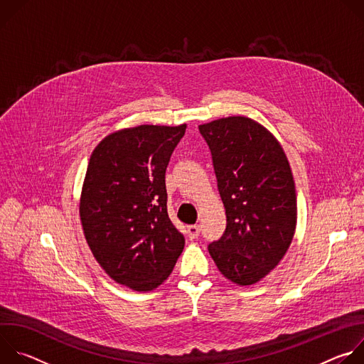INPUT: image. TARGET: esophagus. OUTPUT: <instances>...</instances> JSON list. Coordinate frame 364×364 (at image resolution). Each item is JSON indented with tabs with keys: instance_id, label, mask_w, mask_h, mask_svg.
<instances>
[{
	"instance_id": "34e87169",
	"label": "esophagus",
	"mask_w": 364,
	"mask_h": 364,
	"mask_svg": "<svg viewBox=\"0 0 364 364\" xmlns=\"http://www.w3.org/2000/svg\"><path fill=\"white\" fill-rule=\"evenodd\" d=\"M200 235V226L198 225H191L187 228V236L190 240H194L197 239Z\"/></svg>"
}]
</instances>
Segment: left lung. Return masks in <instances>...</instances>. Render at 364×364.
I'll return each instance as SVG.
<instances>
[{
    "label": "left lung",
    "instance_id": "1",
    "mask_svg": "<svg viewBox=\"0 0 364 364\" xmlns=\"http://www.w3.org/2000/svg\"><path fill=\"white\" fill-rule=\"evenodd\" d=\"M209 144L226 212L209 253L230 282L249 287L278 267L296 228V191L287 154L257 121L236 115L198 125Z\"/></svg>",
    "mask_w": 364,
    "mask_h": 364
}]
</instances>
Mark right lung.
I'll list each match as a JSON object with an SVG mask.
<instances>
[{
    "label": "right lung",
    "mask_w": 364,
    "mask_h": 364,
    "mask_svg": "<svg viewBox=\"0 0 364 364\" xmlns=\"http://www.w3.org/2000/svg\"><path fill=\"white\" fill-rule=\"evenodd\" d=\"M186 127L115 131L87 164L79 198L85 239L102 269L138 292L159 288L184 249L167 213L166 170Z\"/></svg>",
    "instance_id": "add662e5"
}]
</instances>
